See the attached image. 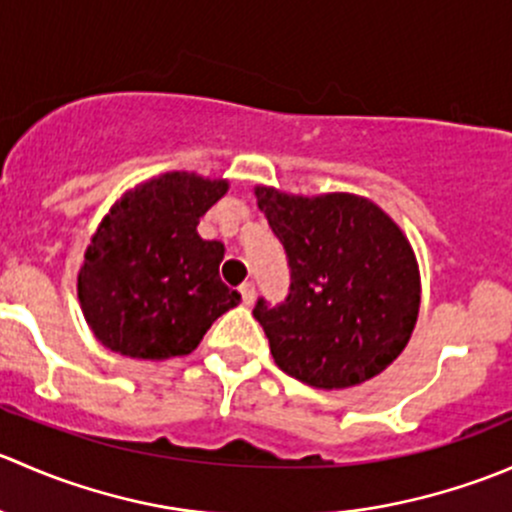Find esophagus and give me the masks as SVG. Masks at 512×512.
Instances as JSON below:
<instances>
[{"mask_svg":"<svg viewBox=\"0 0 512 512\" xmlns=\"http://www.w3.org/2000/svg\"><path fill=\"white\" fill-rule=\"evenodd\" d=\"M240 294H242V302L252 304L255 302V285H252V282H245V285L240 287Z\"/></svg>","mask_w":512,"mask_h":512,"instance_id":"obj_1","label":"esophagus"}]
</instances>
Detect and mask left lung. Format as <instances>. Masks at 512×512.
<instances>
[{
	"instance_id": "left-lung-1",
	"label": "left lung",
	"mask_w": 512,
	"mask_h": 512,
	"mask_svg": "<svg viewBox=\"0 0 512 512\" xmlns=\"http://www.w3.org/2000/svg\"><path fill=\"white\" fill-rule=\"evenodd\" d=\"M287 252L289 294L257 299V322L282 371L314 389H349L409 344L421 304L416 255L401 227L352 193L317 198L255 188Z\"/></svg>"
}]
</instances>
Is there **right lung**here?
<instances>
[{
	"instance_id": "1",
	"label": "right lung",
	"mask_w": 512,
	"mask_h": 512,
	"mask_svg": "<svg viewBox=\"0 0 512 512\" xmlns=\"http://www.w3.org/2000/svg\"><path fill=\"white\" fill-rule=\"evenodd\" d=\"M225 193L227 180L173 170L128 190L101 220L76 287L103 347L151 361L190 354L240 304L220 280L225 245L198 235Z\"/></svg>"
}]
</instances>
